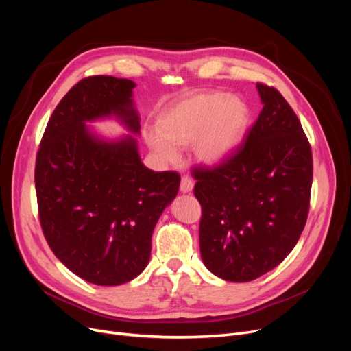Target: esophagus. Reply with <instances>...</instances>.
Here are the masks:
<instances>
[{
  "label": "esophagus",
  "mask_w": 351,
  "mask_h": 351,
  "mask_svg": "<svg viewBox=\"0 0 351 351\" xmlns=\"http://www.w3.org/2000/svg\"><path fill=\"white\" fill-rule=\"evenodd\" d=\"M193 180L190 177H182V183H180V192L182 193H190L193 190Z\"/></svg>",
  "instance_id": "1"
}]
</instances>
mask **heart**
<instances>
[{
	"label": "heart",
	"mask_w": 351,
	"mask_h": 351,
	"mask_svg": "<svg viewBox=\"0 0 351 351\" xmlns=\"http://www.w3.org/2000/svg\"><path fill=\"white\" fill-rule=\"evenodd\" d=\"M252 112L240 97L227 92H200L176 102L143 130L146 145L162 164L180 159V147L192 145L195 161L205 167L226 162L237 152L250 125Z\"/></svg>",
	"instance_id": "1"
}]
</instances>
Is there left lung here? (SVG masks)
Here are the masks:
<instances>
[{"mask_svg":"<svg viewBox=\"0 0 351 351\" xmlns=\"http://www.w3.org/2000/svg\"><path fill=\"white\" fill-rule=\"evenodd\" d=\"M263 108L246 143L214 169H197L200 256L217 277L247 282L289 256L304 228L312 151L282 95L256 83Z\"/></svg>","mask_w":351,"mask_h":351,"instance_id":"obj_1","label":"left lung"}]
</instances>
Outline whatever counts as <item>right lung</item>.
<instances>
[{
    "label": "right lung",
    "instance_id": "obj_1",
    "mask_svg": "<svg viewBox=\"0 0 351 351\" xmlns=\"http://www.w3.org/2000/svg\"><path fill=\"white\" fill-rule=\"evenodd\" d=\"M136 83L93 76L73 86L52 112L36 156L40 226L51 250L73 274L120 285L142 274L159 217L180 187L177 173L141 159ZM114 119L130 133L110 138L92 122Z\"/></svg>",
    "mask_w": 351,
    "mask_h": 351
}]
</instances>
